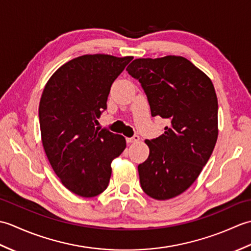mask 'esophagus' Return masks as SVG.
I'll return each instance as SVG.
<instances>
[{"instance_id":"obj_1","label":"esophagus","mask_w":251,"mask_h":251,"mask_svg":"<svg viewBox=\"0 0 251 251\" xmlns=\"http://www.w3.org/2000/svg\"><path fill=\"white\" fill-rule=\"evenodd\" d=\"M140 140V137L139 136H132L130 138H126V141L128 143H136V142H139Z\"/></svg>"}]
</instances>
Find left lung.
<instances>
[{
  "label": "left lung",
  "mask_w": 251,
  "mask_h": 251,
  "mask_svg": "<svg viewBox=\"0 0 251 251\" xmlns=\"http://www.w3.org/2000/svg\"><path fill=\"white\" fill-rule=\"evenodd\" d=\"M145 90L152 116L167 120L165 132L146 140L150 154L138 166L152 199L183 193L207 164L218 138V99L210 78L181 56L135 59L126 69Z\"/></svg>",
  "instance_id": "1"
}]
</instances>
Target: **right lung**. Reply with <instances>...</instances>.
Masks as SVG:
<instances>
[{
    "label": "right lung",
    "mask_w": 251,
    "mask_h": 251,
    "mask_svg": "<svg viewBox=\"0 0 251 251\" xmlns=\"http://www.w3.org/2000/svg\"><path fill=\"white\" fill-rule=\"evenodd\" d=\"M134 59L84 55L52 74L42 94L39 119L47 158L72 193L94 197L108 188L111 162L126 148L125 138L100 129L112 84Z\"/></svg>",
    "instance_id": "obj_1"
}]
</instances>
